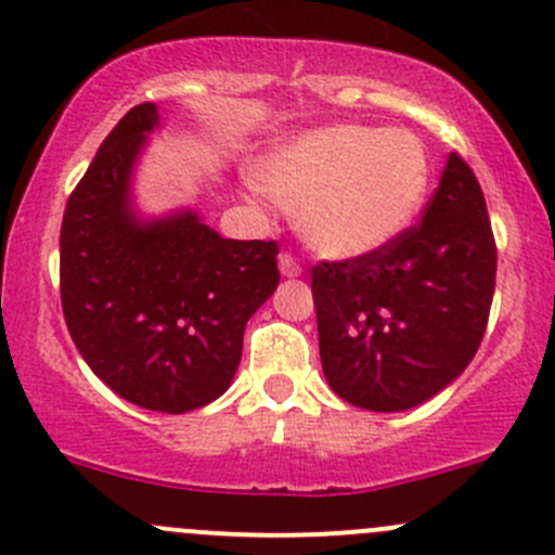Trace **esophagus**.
I'll return each instance as SVG.
<instances>
[{
    "label": "esophagus",
    "instance_id": "obj_1",
    "mask_svg": "<svg viewBox=\"0 0 555 555\" xmlns=\"http://www.w3.org/2000/svg\"><path fill=\"white\" fill-rule=\"evenodd\" d=\"M279 271H282V276L287 279H298L300 273H304V268H300V262L295 260L289 251H282V255H279Z\"/></svg>",
    "mask_w": 555,
    "mask_h": 555
}]
</instances>
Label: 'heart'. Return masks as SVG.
<instances>
[{
    "mask_svg": "<svg viewBox=\"0 0 555 555\" xmlns=\"http://www.w3.org/2000/svg\"><path fill=\"white\" fill-rule=\"evenodd\" d=\"M431 184L426 143L409 129L336 124L284 143L260 168V186L295 206V228L314 251L363 257L412 224Z\"/></svg>",
    "mask_w": 555,
    "mask_h": 555,
    "instance_id": "heart-1",
    "label": "heart"
}]
</instances>
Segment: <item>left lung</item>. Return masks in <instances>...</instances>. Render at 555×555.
<instances>
[{
    "instance_id": "1",
    "label": "left lung",
    "mask_w": 555,
    "mask_h": 555,
    "mask_svg": "<svg viewBox=\"0 0 555 555\" xmlns=\"http://www.w3.org/2000/svg\"><path fill=\"white\" fill-rule=\"evenodd\" d=\"M496 287V241L469 165L450 154L423 219L363 257L311 268L320 358L369 412L428 401L475 358Z\"/></svg>"
}]
</instances>
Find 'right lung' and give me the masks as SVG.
<instances>
[{"instance_id": "obj_1", "label": "right lung", "mask_w": 555, "mask_h": 555, "mask_svg": "<svg viewBox=\"0 0 555 555\" xmlns=\"http://www.w3.org/2000/svg\"><path fill=\"white\" fill-rule=\"evenodd\" d=\"M154 127L143 102L102 141L64 208L59 284L89 369L134 406L184 414L233 382L246 322L279 284V246L222 238L195 211L138 217L129 184Z\"/></svg>"}]
</instances>
